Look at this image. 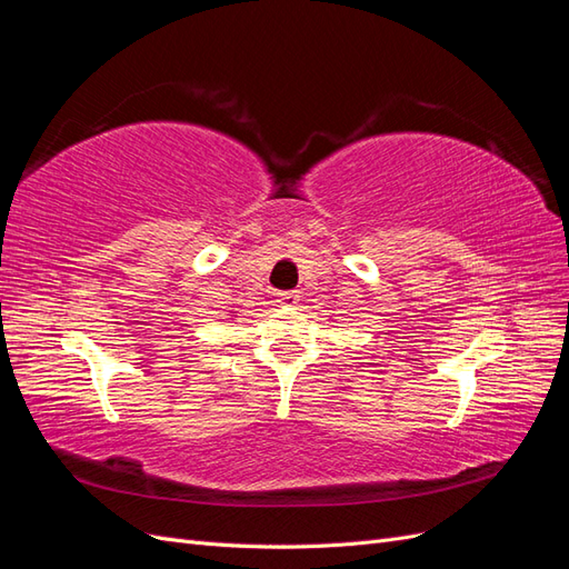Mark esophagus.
<instances>
[{
    "mask_svg": "<svg viewBox=\"0 0 569 569\" xmlns=\"http://www.w3.org/2000/svg\"><path fill=\"white\" fill-rule=\"evenodd\" d=\"M278 301L282 306H297L299 303V291H278Z\"/></svg>",
    "mask_w": 569,
    "mask_h": 569,
    "instance_id": "34e87169",
    "label": "esophagus"
}]
</instances>
